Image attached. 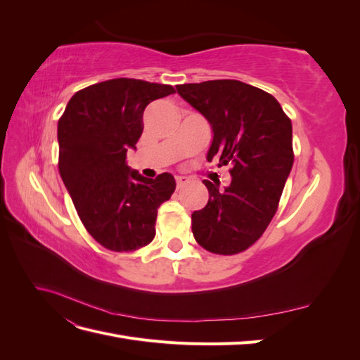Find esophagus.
I'll list each match as a JSON object with an SVG mask.
<instances>
[{
	"instance_id": "obj_1",
	"label": "esophagus",
	"mask_w": 360,
	"mask_h": 360,
	"mask_svg": "<svg viewBox=\"0 0 360 360\" xmlns=\"http://www.w3.org/2000/svg\"><path fill=\"white\" fill-rule=\"evenodd\" d=\"M176 183H177V189H181L184 184L189 183V179L186 176H177L176 177Z\"/></svg>"
}]
</instances>
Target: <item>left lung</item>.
Instances as JSON below:
<instances>
[{"label":"left lung","mask_w":360,"mask_h":360,"mask_svg":"<svg viewBox=\"0 0 360 360\" xmlns=\"http://www.w3.org/2000/svg\"><path fill=\"white\" fill-rule=\"evenodd\" d=\"M213 130L207 160L230 163L231 184L202 180L209 202L192 213V233L213 254L234 255L254 245L278 210L294 162L291 120L274 96L236 79L177 85Z\"/></svg>","instance_id":"1"}]
</instances>
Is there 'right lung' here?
<instances>
[{
  "instance_id": "obj_1",
  "label": "right lung",
  "mask_w": 360,
  "mask_h": 360,
  "mask_svg": "<svg viewBox=\"0 0 360 360\" xmlns=\"http://www.w3.org/2000/svg\"><path fill=\"white\" fill-rule=\"evenodd\" d=\"M174 86L117 78L72 96L58 120V168L79 219L96 242L129 252L155 238L158 209L171 198L169 172L146 179L126 153L143 134L146 106Z\"/></svg>"
}]
</instances>
